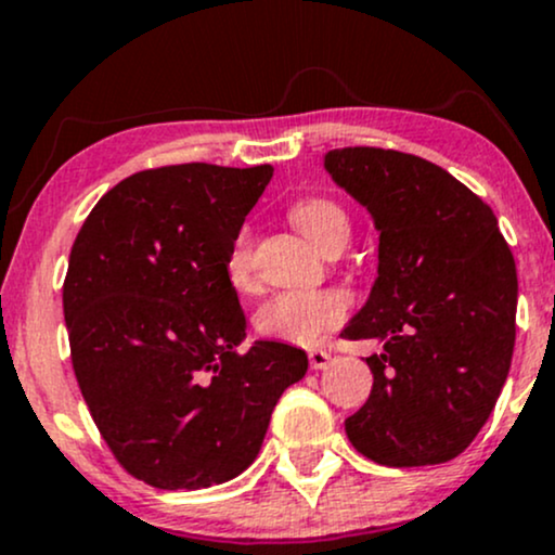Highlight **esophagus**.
Masks as SVG:
<instances>
[{
    "mask_svg": "<svg viewBox=\"0 0 555 555\" xmlns=\"http://www.w3.org/2000/svg\"><path fill=\"white\" fill-rule=\"evenodd\" d=\"M310 367H313V371H323V367L328 365V360H331V354L326 352V349H310Z\"/></svg>",
    "mask_w": 555,
    "mask_h": 555,
    "instance_id": "1",
    "label": "esophagus"
}]
</instances>
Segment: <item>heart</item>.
Here are the masks:
<instances>
[{"label":"heart","instance_id":"1","mask_svg":"<svg viewBox=\"0 0 555 555\" xmlns=\"http://www.w3.org/2000/svg\"><path fill=\"white\" fill-rule=\"evenodd\" d=\"M289 219L318 250H326L331 242L349 237L347 214L328 197H302L289 208ZM227 276L237 289L253 286L250 227H242L229 245ZM347 313L349 297L341 289H286L260 305L256 328L266 339L313 347L328 331L341 326Z\"/></svg>","mask_w":555,"mask_h":555}]
</instances>
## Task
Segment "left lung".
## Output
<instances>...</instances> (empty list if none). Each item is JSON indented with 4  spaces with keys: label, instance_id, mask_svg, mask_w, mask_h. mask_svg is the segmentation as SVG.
<instances>
[{
    "label": "left lung",
    "instance_id": "left-lung-1",
    "mask_svg": "<svg viewBox=\"0 0 555 555\" xmlns=\"http://www.w3.org/2000/svg\"><path fill=\"white\" fill-rule=\"evenodd\" d=\"M331 180L373 216L378 279L344 339H375L373 388L344 430L386 467L460 456L493 412L517 334V266L490 206L425 158L336 149Z\"/></svg>",
    "mask_w": 555,
    "mask_h": 555
}]
</instances>
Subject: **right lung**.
Returning a JSON list of instances; mask_svg holds the SVG:
<instances>
[{
  "label": "right lung",
  "instance_id": "obj_1",
  "mask_svg": "<svg viewBox=\"0 0 555 555\" xmlns=\"http://www.w3.org/2000/svg\"><path fill=\"white\" fill-rule=\"evenodd\" d=\"M273 167L177 164L127 177L75 237L62 289L75 378L117 462L162 490L232 480L308 354L256 341L227 253Z\"/></svg>",
  "mask_w": 555,
  "mask_h": 555
}]
</instances>
